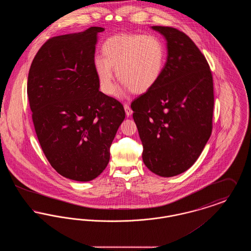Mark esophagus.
I'll return each instance as SVG.
<instances>
[{"label":"esophagus","mask_w":251,"mask_h":251,"mask_svg":"<svg viewBox=\"0 0 251 251\" xmlns=\"http://www.w3.org/2000/svg\"><path fill=\"white\" fill-rule=\"evenodd\" d=\"M124 109H125V113H126V116H127V117H130L131 114H132V110H131V107L129 106V104L125 103V104H124Z\"/></svg>","instance_id":"esophagus-1"}]
</instances>
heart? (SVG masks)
I'll return each instance as SVG.
<instances>
[{
    "label": "heart",
    "instance_id": "obj_1",
    "mask_svg": "<svg viewBox=\"0 0 251 251\" xmlns=\"http://www.w3.org/2000/svg\"><path fill=\"white\" fill-rule=\"evenodd\" d=\"M103 56H96L94 67L102 91L115 92V76L126 88L143 94L155 85L164 70L166 49L158 36L120 34L107 38L102 44Z\"/></svg>",
    "mask_w": 251,
    "mask_h": 251
}]
</instances>
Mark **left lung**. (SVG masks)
<instances>
[{
    "instance_id": "8db88e82",
    "label": "left lung",
    "mask_w": 251,
    "mask_h": 251,
    "mask_svg": "<svg viewBox=\"0 0 251 251\" xmlns=\"http://www.w3.org/2000/svg\"><path fill=\"white\" fill-rule=\"evenodd\" d=\"M151 28L167 40V62L158 83L131 109L144 164L167 178L190 168L211 136L214 84L207 60L189 36L173 27Z\"/></svg>"
}]
</instances>
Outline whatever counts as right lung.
Listing matches in <instances>:
<instances>
[{
	"label": "right lung",
	"instance_id": "right-lung-1",
	"mask_svg": "<svg viewBox=\"0 0 251 251\" xmlns=\"http://www.w3.org/2000/svg\"><path fill=\"white\" fill-rule=\"evenodd\" d=\"M101 27L54 36L32 62L27 94L36 136L49 163L65 178L89 181L107 167L125 119L123 105L99 90L94 67Z\"/></svg>",
	"mask_w": 251,
	"mask_h": 251
}]
</instances>
